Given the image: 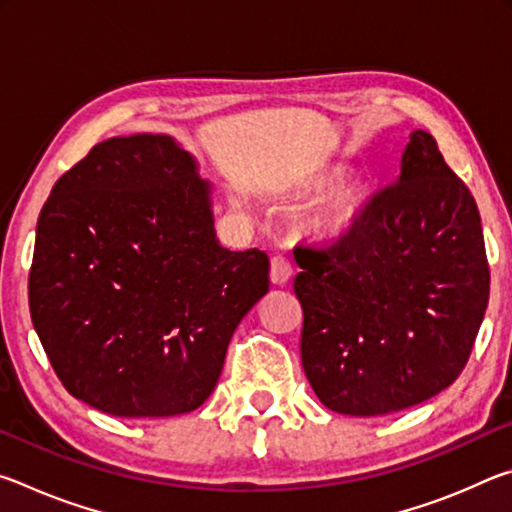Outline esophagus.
<instances>
[{
	"label": "esophagus",
	"mask_w": 512,
	"mask_h": 512,
	"mask_svg": "<svg viewBox=\"0 0 512 512\" xmlns=\"http://www.w3.org/2000/svg\"><path fill=\"white\" fill-rule=\"evenodd\" d=\"M293 275V266L287 257H273L271 259V282L273 284H287Z\"/></svg>",
	"instance_id": "34e87169"
}]
</instances>
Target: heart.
Here are the masks:
<instances>
[{"label":"heart","mask_w":512,"mask_h":512,"mask_svg":"<svg viewBox=\"0 0 512 512\" xmlns=\"http://www.w3.org/2000/svg\"><path fill=\"white\" fill-rule=\"evenodd\" d=\"M341 169H320L305 180L307 192H320L302 214L300 230L316 244H336L352 235L368 210V189L359 180H341Z\"/></svg>","instance_id":"1"}]
</instances>
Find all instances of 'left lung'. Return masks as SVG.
<instances>
[{
    "label": "left lung",
    "instance_id": "obj_1",
    "mask_svg": "<svg viewBox=\"0 0 512 512\" xmlns=\"http://www.w3.org/2000/svg\"><path fill=\"white\" fill-rule=\"evenodd\" d=\"M296 262L302 368L327 409L395 413L461 375L490 271L474 198L429 133H411L395 185L372 198L352 235L302 248Z\"/></svg>",
    "mask_w": 512,
    "mask_h": 512
}]
</instances>
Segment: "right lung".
Returning a JSON list of instances; mask_svg holds the SVG:
<instances>
[{
    "mask_svg": "<svg viewBox=\"0 0 512 512\" xmlns=\"http://www.w3.org/2000/svg\"><path fill=\"white\" fill-rule=\"evenodd\" d=\"M266 291V253L219 244L212 183L169 135L97 144L40 212L33 327L67 391L117 418L198 409Z\"/></svg>",
    "mask_w": 512,
    "mask_h": 512,
    "instance_id": "obj_1",
    "label": "right lung"
}]
</instances>
